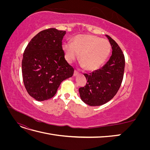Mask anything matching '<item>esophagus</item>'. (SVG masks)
I'll use <instances>...</instances> for the list:
<instances>
[{
    "label": "esophagus",
    "mask_w": 150,
    "mask_h": 150,
    "mask_svg": "<svg viewBox=\"0 0 150 150\" xmlns=\"http://www.w3.org/2000/svg\"><path fill=\"white\" fill-rule=\"evenodd\" d=\"M79 74V72H78V71H74V76H77V75H78Z\"/></svg>",
    "instance_id": "34e87169"
}]
</instances>
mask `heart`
<instances>
[{
    "mask_svg": "<svg viewBox=\"0 0 150 150\" xmlns=\"http://www.w3.org/2000/svg\"><path fill=\"white\" fill-rule=\"evenodd\" d=\"M111 44L108 40L93 35H76L72 42H66L62 49L66 61L72 63L79 56L80 64L87 70L99 69L107 59L111 52Z\"/></svg>",
    "mask_w": 150,
    "mask_h": 150,
    "instance_id": "heart-1",
    "label": "heart"
}]
</instances>
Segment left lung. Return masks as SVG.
<instances>
[{
	"instance_id": "1",
	"label": "left lung",
	"mask_w": 150,
	"mask_h": 150,
	"mask_svg": "<svg viewBox=\"0 0 150 150\" xmlns=\"http://www.w3.org/2000/svg\"><path fill=\"white\" fill-rule=\"evenodd\" d=\"M112 47V55L101 68L92 73L84 74L87 80L79 89L81 100L91 106H98L110 101L116 94L123 79L125 59L121 48L106 35Z\"/></svg>"
}]
</instances>
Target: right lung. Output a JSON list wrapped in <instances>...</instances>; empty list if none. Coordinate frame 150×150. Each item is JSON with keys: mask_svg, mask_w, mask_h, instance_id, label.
Segmentation results:
<instances>
[{"mask_svg": "<svg viewBox=\"0 0 150 150\" xmlns=\"http://www.w3.org/2000/svg\"><path fill=\"white\" fill-rule=\"evenodd\" d=\"M66 32L50 28L40 31L27 46L22 61L23 82L35 100L52 98L63 81L74 69L64 58L62 40Z\"/></svg>", "mask_w": 150, "mask_h": 150, "instance_id": "right-lung-1", "label": "right lung"}]
</instances>
